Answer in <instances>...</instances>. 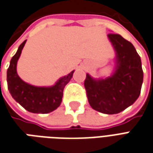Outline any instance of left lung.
<instances>
[{"instance_id": "1", "label": "left lung", "mask_w": 153, "mask_h": 153, "mask_svg": "<svg viewBox=\"0 0 153 153\" xmlns=\"http://www.w3.org/2000/svg\"><path fill=\"white\" fill-rule=\"evenodd\" d=\"M108 37L116 52V68L110 77L96 79L88 74L84 81L91 108L105 114H115L131 106L140 97L143 72L141 59L131 42L118 34Z\"/></svg>"}]
</instances>
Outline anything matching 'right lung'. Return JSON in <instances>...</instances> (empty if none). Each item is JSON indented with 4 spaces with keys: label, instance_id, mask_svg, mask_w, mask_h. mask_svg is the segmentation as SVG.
Masks as SVG:
<instances>
[{
    "label": "right lung",
    "instance_id": "obj_1",
    "mask_svg": "<svg viewBox=\"0 0 153 153\" xmlns=\"http://www.w3.org/2000/svg\"><path fill=\"white\" fill-rule=\"evenodd\" d=\"M26 41L20 45L10 61L7 70L8 89L13 99L27 111L34 114H48L61 105L64 88L71 79L74 71L61 78L52 87H36L25 82L18 75L17 62Z\"/></svg>",
    "mask_w": 153,
    "mask_h": 153
}]
</instances>
